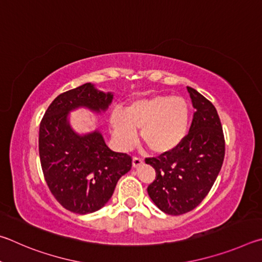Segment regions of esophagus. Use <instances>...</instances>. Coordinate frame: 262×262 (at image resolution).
<instances>
[{
	"mask_svg": "<svg viewBox=\"0 0 262 262\" xmlns=\"http://www.w3.org/2000/svg\"><path fill=\"white\" fill-rule=\"evenodd\" d=\"M143 163H144V160L138 158V157H135L134 159H132V166H134L135 168L140 167Z\"/></svg>",
	"mask_w": 262,
	"mask_h": 262,
	"instance_id": "1",
	"label": "esophagus"
}]
</instances>
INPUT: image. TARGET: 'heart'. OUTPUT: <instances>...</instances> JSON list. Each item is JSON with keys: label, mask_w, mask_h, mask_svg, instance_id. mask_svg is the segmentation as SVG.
Here are the masks:
<instances>
[{"label": "heart", "mask_w": 262, "mask_h": 262, "mask_svg": "<svg viewBox=\"0 0 262 262\" xmlns=\"http://www.w3.org/2000/svg\"><path fill=\"white\" fill-rule=\"evenodd\" d=\"M115 144L121 150H130L138 140L154 153H168L175 149L187 135L191 109L181 96L153 95L132 101L125 110L116 108L110 114Z\"/></svg>", "instance_id": "b5f03b06"}]
</instances>
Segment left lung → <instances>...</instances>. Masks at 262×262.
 <instances>
[{"label": "left lung", "mask_w": 262, "mask_h": 262, "mask_svg": "<svg viewBox=\"0 0 262 262\" xmlns=\"http://www.w3.org/2000/svg\"><path fill=\"white\" fill-rule=\"evenodd\" d=\"M195 109L189 134L171 150L146 159L157 171L147 187L149 198L169 215L195 208L212 189L224 159L222 125L213 103L192 87H186Z\"/></svg>", "instance_id": "8db88e82"}]
</instances>
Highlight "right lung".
Returning <instances> with one entry per match:
<instances>
[{"instance_id": "obj_1", "label": "right lung", "mask_w": 262, "mask_h": 262, "mask_svg": "<svg viewBox=\"0 0 262 262\" xmlns=\"http://www.w3.org/2000/svg\"><path fill=\"white\" fill-rule=\"evenodd\" d=\"M113 99V92L86 82L59 94L40 123L39 155L46 183L55 199L72 213L102 208L119 178L131 169V157L110 149L98 128L78 134L70 124L71 112L84 108L101 115Z\"/></svg>"}]
</instances>
